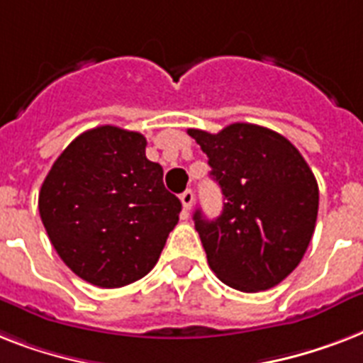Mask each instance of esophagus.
<instances>
[{
  "instance_id": "esophagus-1",
  "label": "esophagus",
  "mask_w": 363,
  "mask_h": 363,
  "mask_svg": "<svg viewBox=\"0 0 363 363\" xmlns=\"http://www.w3.org/2000/svg\"><path fill=\"white\" fill-rule=\"evenodd\" d=\"M181 201H182V207H184V211H190L192 209L194 205V192L192 190H184V192L181 194Z\"/></svg>"
}]
</instances>
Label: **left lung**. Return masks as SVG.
Listing matches in <instances>:
<instances>
[{
	"label": "left lung",
	"instance_id": "8db88e82",
	"mask_svg": "<svg viewBox=\"0 0 363 363\" xmlns=\"http://www.w3.org/2000/svg\"><path fill=\"white\" fill-rule=\"evenodd\" d=\"M207 154L224 207L207 220L194 213L209 267L241 292L277 286L303 258L318 215V184L286 137L256 124L218 133L188 130Z\"/></svg>",
	"mask_w": 363,
	"mask_h": 363
}]
</instances>
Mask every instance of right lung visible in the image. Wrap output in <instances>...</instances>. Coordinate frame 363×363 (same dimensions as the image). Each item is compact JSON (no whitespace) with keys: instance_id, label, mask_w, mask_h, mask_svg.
<instances>
[{"instance_id":"right-lung-1","label":"right lung","mask_w":363,"mask_h":363,"mask_svg":"<svg viewBox=\"0 0 363 363\" xmlns=\"http://www.w3.org/2000/svg\"><path fill=\"white\" fill-rule=\"evenodd\" d=\"M147 139L116 125L67 145L39 192V215L64 264L82 281L121 288L158 262L179 222L181 201L164 186Z\"/></svg>"}]
</instances>
